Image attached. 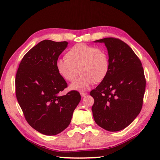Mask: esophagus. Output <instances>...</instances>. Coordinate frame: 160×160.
<instances>
[{"label":"esophagus","mask_w":160,"mask_h":160,"mask_svg":"<svg viewBox=\"0 0 160 160\" xmlns=\"http://www.w3.org/2000/svg\"><path fill=\"white\" fill-rule=\"evenodd\" d=\"M80 95H81V96H82V97H84L87 95V93H84V92H81Z\"/></svg>","instance_id":"1"}]
</instances>
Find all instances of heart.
I'll list each match as a JSON object with an SVG mask.
<instances>
[{"label": "heart", "instance_id": "b5f03b06", "mask_svg": "<svg viewBox=\"0 0 160 160\" xmlns=\"http://www.w3.org/2000/svg\"><path fill=\"white\" fill-rule=\"evenodd\" d=\"M65 60L56 63L58 73L64 80L73 82L79 73V79L70 85V89L84 91L91 84L100 83L109 71V59L106 51L85 44L78 43L67 51Z\"/></svg>", "mask_w": 160, "mask_h": 160}]
</instances>
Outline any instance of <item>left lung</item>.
<instances>
[{
  "instance_id": "1",
  "label": "left lung",
  "mask_w": 160,
  "mask_h": 160,
  "mask_svg": "<svg viewBox=\"0 0 160 160\" xmlns=\"http://www.w3.org/2000/svg\"><path fill=\"white\" fill-rule=\"evenodd\" d=\"M96 42L107 47L109 71L90 95L93 98V116L96 124L108 131H118L130 124L140 113L146 88L140 60L127 43L115 38Z\"/></svg>"
}]
</instances>
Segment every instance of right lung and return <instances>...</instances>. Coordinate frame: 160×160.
<instances>
[{
  "label": "right lung",
  "mask_w": 160,
  "mask_h": 160,
  "mask_svg": "<svg viewBox=\"0 0 160 160\" xmlns=\"http://www.w3.org/2000/svg\"><path fill=\"white\" fill-rule=\"evenodd\" d=\"M68 42L45 40L27 53L16 76V96L28 124L46 135L60 133L69 125L81 96L77 91L59 93L67 83L56 63Z\"/></svg>",
  "instance_id": "obj_1"
}]
</instances>
